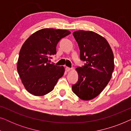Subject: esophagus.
<instances>
[{
	"instance_id": "obj_1",
	"label": "esophagus",
	"mask_w": 131,
	"mask_h": 131,
	"mask_svg": "<svg viewBox=\"0 0 131 131\" xmlns=\"http://www.w3.org/2000/svg\"><path fill=\"white\" fill-rule=\"evenodd\" d=\"M66 71H70L71 70V68H70V67H66Z\"/></svg>"
}]
</instances>
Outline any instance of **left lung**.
<instances>
[{
  "mask_svg": "<svg viewBox=\"0 0 131 131\" xmlns=\"http://www.w3.org/2000/svg\"><path fill=\"white\" fill-rule=\"evenodd\" d=\"M80 49L83 66L76 68L78 81L73 92L83 100L97 96L108 83L114 70V55L106 39L95 32L79 30L73 33Z\"/></svg>",
  "mask_w": 131,
  "mask_h": 131,
  "instance_id": "obj_1",
  "label": "left lung"
}]
</instances>
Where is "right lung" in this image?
<instances>
[{"label":"right lung","instance_id":"add662e5","mask_svg":"<svg viewBox=\"0 0 131 131\" xmlns=\"http://www.w3.org/2000/svg\"><path fill=\"white\" fill-rule=\"evenodd\" d=\"M70 34L66 30L43 28L31 35L23 45L17 70L25 88L31 94H47L63 76L64 67L49 63V59L57 53L59 41Z\"/></svg>","mask_w":131,"mask_h":131}]
</instances>
